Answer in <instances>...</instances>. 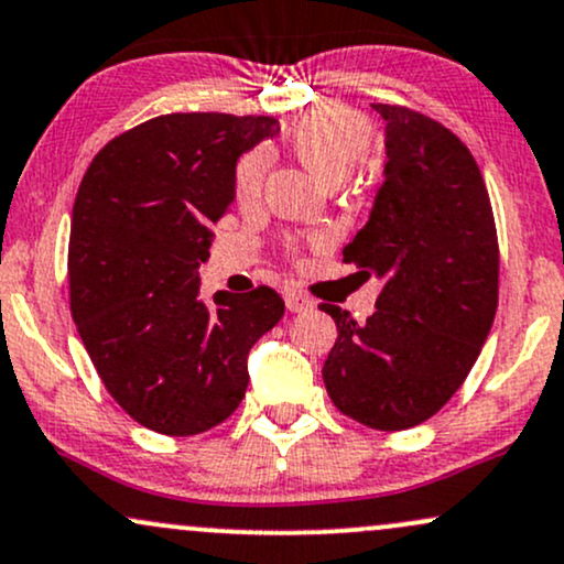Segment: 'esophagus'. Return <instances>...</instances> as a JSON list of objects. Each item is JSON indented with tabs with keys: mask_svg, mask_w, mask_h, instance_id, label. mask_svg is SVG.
<instances>
[{
	"mask_svg": "<svg viewBox=\"0 0 564 564\" xmlns=\"http://www.w3.org/2000/svg\"><path fill=\"white\" fill-rule=\"evenodd\" d=\"M312 302L307 294H302V291H296V289H291V291H286V307L291 310V312H304V310H312Z\"/></svg>",
	"mask_w": 564,
	"mask_h": 564,
	"instance_id": "esophagus-1",
	"label": "esophagus"
}]
</instances>
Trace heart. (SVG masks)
I'll return each mask as SVG.
<instances>
[{
    "label": "heart",
    "instance_id": "1",
    "mask_svg": "<svg viewBox=\"0 0 564 564\" xmlns=\"http://www.w3.org/2000/svg\"><path fill=\"white\" fill-rule=\"evenodd\" d=\"M291 152L323 186H338L357 165L368 158L372 126L365 115L347 107H317L294 120L286 133ZM270 158L264 149H252L239 160L234 188L239 202H254L260 196Z\"/></svg>",
    "mask_w": 564,
    "mask_h": 564
}]
</instances>
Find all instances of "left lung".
<instances>
[{
	"mask_svg": "<svg viewBox=\"0 0 564 564\" xmlns=\"http://www.w3.org/2000/svg\"><path fill=\"white\" fill-rule=\"evenodd\" d=\"M386 120V165L344 262L383 283L357 323L323 304L338 338L323 381L344 415L378 431L423 423L463 386L497 315L499 247L488 192L467 147L404 107Z\"/></svg>",
	"mask_w": 564,
	"mask_h": 564,
	"instance_id": "left-lung-1",
	"label": "left lung"
}]
</instances>
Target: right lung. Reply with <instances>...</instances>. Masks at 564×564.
I'll use <instances>...</instances> for the list:
<instances>
[{
	"label": "right lung",
	"mask_w": 564,
	"mask_h": 564,
	"mask_svg": "<svg viewBox=\"0 0 564 564\" xmlns=\"http://www.w3.org/2000/svg\"><path fill=\"white\" fill-rule=\"evenodd\" d=\"M281 133L275 118L175 112L94 158L73 205L67 281L80 341L112 399L149 431L194 436L241 404L247 359L283 300L202 296L213 223L234 205L236 162Z\"/></svg>",
	"instance_id": "obj_1"
}]
</instances>
